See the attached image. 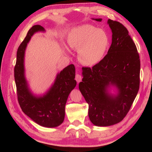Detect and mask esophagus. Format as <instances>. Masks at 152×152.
Returning a JSON list of instances; mask_svg holds the SVG:
<instances>
[{
  "label": "esophagus",
  "mask_w": 152,
  "mask_h": 152,
  "mask_svg": "<svg viewBox=\"0 0 152 152\" xmlns=\"http://www.w3.org/2000/svg\"><path fill=\"white\" fill-rule=\"evenodd\" d=\"M82 76L80 75V74H76V76H75V80H76V82H78V83H79L82 80Z\"/></svg>",
  "instance_id": "1"
}]
</instances>
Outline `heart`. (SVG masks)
Returning a JSON list of instances; mask_svg holds the SVG:
<instances>
[{
    "label": "heart",
    "mask_w": 152,
    "mask_h": 152,
    "mask_svg": "<svg viewBox=\"0 0 152 152\" xmlns=\"http://www.w3.org/2000/svg\"><path fill=\"white\" fill-rule=\"evenodd\" d=\"M67 42L72 49L78 51L80 62L85 66H93L103 57L109 45V38L103 30L84 25L69 32Z\"/></svg>",
    "instance_id": "1"
}]
</instances>
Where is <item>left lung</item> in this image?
Masks as SVG:
<instances>
[{
    "label": "left lung",
    "instance_id": "1",
    "mask_svg": "<svg viewBox=\"0 0 152 152\" xmlns=\"http://www.w3.org/2000/svg\"><path fill=\"white\" fill-rule=\"evenodd\" d=\"M101 21V19H96ZM112 30V43L107 54L92 68L82 67V82L79 89L88 104V117L94 125L116 124L129 111L140 88V59L137 48L121 23L108 20ZM114 85L116 96L107 93Z\"/></svg>",
    "mask_w": 152,
    "mask_h": 152
}]
</instances>
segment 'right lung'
Segmentation results:
<instances>
[{"instance_id": "1", "label": "right lung", "mask_w": 152, "mask_h": 152, "mask_svg": "<svg viewBox=\"0 0 152 152\" xmlns=\"http://www.w3.org/2000/svg\"><path fill=\"white\" fill-rule=\"evenodd\" d=\"M40 31H44V28L39 25L33 26L18 48L14 69L17 99L23 112L33 121L43 127H55L63 123L67 99L76 85L75 67L70 64L61 71L53 86L43 97H36L31 93L24 76L25 50L31 36Z\"/></svg>"}]
</instances>
